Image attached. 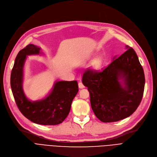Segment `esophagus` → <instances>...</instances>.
I'll list each match as a JSON object with an SVG mask.
<instances>
[{
  "label": "esophagus",
  "mask_w": 157,
  "mask_h": 157,
  "mask_svg": "<svg viewBox=\"0 0 157 157\" xmlns=\"http://www.w3.org/2000/svg\"><path fill=\"white\" fill-rule=\"evenodd\" d=\"M78 87L80 88V89H83V88H84L85 87V86H84V85L82 83V82H78Z\"/></svg>",
  "instance_id": "1"
}]
</instances>
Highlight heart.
I'll list each match as a JSON object with an SVG mask.
<instances>
[{"label":"heart","instance_id":"1","mask_svg":"<svg viewBox=\"0 0 157 157\" xmlns=\"http://www.w3.org/2000/svg\"><path fill=\"white\" fill-rule=\"evenodd\" d=\"M96 64H99V63H100V61H99V59H98V60H96Z\"/></svg>","mask_w":157,"mask_h":157}]
</instances>
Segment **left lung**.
<instances>
[{"label": "left lung", "instance_id": "8db88e82", "mask_svg": "<svg viewBox=\"0 0 157 157\" xmlns=\"http://www.w3.org/2000/svg\"><path fill=\"white\" fill-rule=\"evenodd\" d=\"M126 50L100 71L87 69L82 83L90 94L91 108L103 123L116 122L136 110L144 93L145 77L136 52Z\"/></svg>", "mask_w": 157, "mask_h": 157}]
</instances>
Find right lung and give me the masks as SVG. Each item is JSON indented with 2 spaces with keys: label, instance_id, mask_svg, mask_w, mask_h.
<instances>
[{
  "label": "right lung",
  "instance_id": "obj_1",
  "mask_svg": "<svg viewBox=\"0 0 157 157\" xmlns=\"http://www.w3.org/2000/svg\"><path fill=\"white\" fill-rule=\"evenodd\" d=\"M41 54L40 48L33 44L18 52L11 74V87L17 107L29 120L40 124L56 125L68 116L72 101L78 91V83L77 80L57 81L45 98L29 100L23 90L24 64L27 56Z\"/></svg>",
  "mask_w": 157,
  "mask_h": 157
}]
</instances>
